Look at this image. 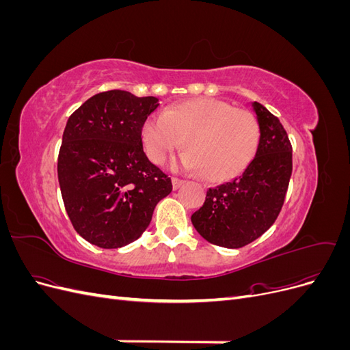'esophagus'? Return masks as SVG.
Listing matches in <instances>:
<instances>
[{"label": "esophagus", "instance_id": "obj_1", "mask_svg": "<svg viewBox=\"0 0 350 350\" xmlns=\"http://www.w3.org/2000/svg\"><path fill=\"white\" fill-rule=\"evenodd\" d=\"M184 179H179V178H172V187H174V189H178V188H181L183 185H184Z\"/></svg>", "mask_w": 350, "mask_h": 350}]
</instances>
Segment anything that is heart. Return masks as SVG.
Segmentation results:
<instances>
[{
    "instance_id": "obj_1",
    "label": "heart",
    "mask_w": 350,
    "mask_h": 350,
    "mask_svg": "<svg viewBox=\"0 0 350 350\" xmlns=\"http://www.w3.org/2000/svg\"><path fill=\"white\" fill-rule=\"evenodd\" d=\"M181 163L201 171L210 183H224L245 171L258 149L260 126L254 115L229 102L198 98L172 105L143 125V143L154 163L181 147Z\"/></svg>"
}]
</instances>
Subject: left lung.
<instances>
[{"instance_id":"8db88e82","label":"left lung","mask_w":350,"mask_h":350,"mask_svg":"<svg viewBox=\"0 0 350 350\" xmlns=\"http://www.w3.org/2000/svg\"><path fill=\"white\" fill-rule=\"evenodd\" d=\"M251 105L260 126L256 156L230 183L208 188L191 216L201 237L225 248L245 247L274 224L292 175V146L283 125L261 103Z\"/></svg>"}]
</instances>
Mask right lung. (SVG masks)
Wrapping results in <instances>:
<instances>
[{
    "instance_id": "1",
    "label": "right lung",
    "mask_w": 350,
    "mask_h": 350,
    "mask_svg": "<svg viewBox=\"0 0 350 350\" xmlns=\"http://www.w3.org/2000/svg\"><path fill=\"white\" fill-rule=\"evenodd\" d=\"M154 96L125 90L94 94L67 121L58 154V181L77 234L99 248H121L150 225L172 183L147 159L143 125Z\"/></svg>"
}]
</instances>
